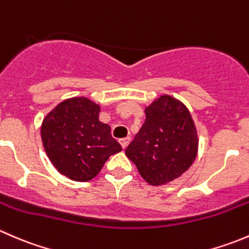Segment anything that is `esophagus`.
Wrapping results in <instances>:
<instances>
[{
	"instance_id": "1",
	"label": "esophagus",
	"mask_w": 249,
	"mask_h": 249,
	"mask_svg": "<svg viewBox=\"0 0 249 249\" xmlns=\"http://www.w3.org/2000/svg\"><path fill=\"white\" fill-rule=\"evenodd\" d=\"M119 142H120V144H122L123 149H125V148L127 147V144H129V143H130V137H125V139H120Z\"/></svg>"
}]
</instances>
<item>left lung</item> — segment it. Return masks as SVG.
Listing matches in <instances>:
<instances>
[{
  "label": "left lung",
  "instance_id": "obj_1",
  "mask_svg": "<svg viewBox=\"0 0 249 249\" xmlns=\"http://www.w3.org/2000/svg\"><path fill=\"white\" fill-rule=\"evenodd\" d=\"M145 120L125 154L152 185L178 178L194 162L197 134L189 110L169 95L145 108Z\"/></svg>",
  "mask_w": 249,
  "mask_h": 249
}]
</instances>
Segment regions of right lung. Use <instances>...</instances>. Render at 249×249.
Returning a JSON list of instances; mask_svg holds the SVG:
<instances>
[{"instance_id": "obj_1", "label": "right lung", "mask_w": 249, "mask_h": 249, "mask_svg": "<svg viewBox=\"0 0 249 249\" xmlns=\"http://www.w3.org/2000/svg\"><path fill=\"white\" fill-rule=\"evenodd\" d=\"M99 113L96 104L73 97L57 105L42 123L48 158L57 171L76 182L92 179L110 155L123 149L108 125L99 120Z\"/></svg>"}]
</instances>
